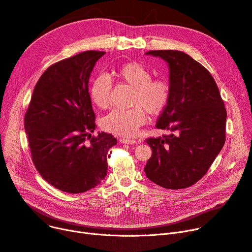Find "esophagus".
I'll use <instances>...</instances> for the list:
<instances>
[{"instance_id":"esophagus-1","label":"esophagus","mask_w":252,"mask_h":252,"mask_svg":"<svg viewBox=\"0 0 252 252\" xmlns=\"http://www.w3.org/2000/svg\"><path fill=\"white\" fill-rule=\"evenodd\" d=\"M119 142H121L122 144H129V145H131V144H135V143H136V141H135V140H131V139H126V138H121V139H119Z\"/></svg>"}]
</instances>
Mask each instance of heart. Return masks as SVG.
<instances>
[{"label":"heart","mask_w":252,"mask_h":252,"mask_svg":"<svg viewBox=\"0 0 252 252\" xmlns=\"http://www.w3.org/2000/svg\"><path fill=\"white\" fill-rule=\"evenodd\" d=\"M119 81L134 88L131 104L136 105L127 110L115 109L102 119V127L116 136L130 138L136 135L144 123L145 111L158 115L165 110L170 101V87L164 79H152L151 71L139 62H127L114 71ZM110 79L100 74L90 85L91 100L99 108L107 107L111 94Z\"/></svg>","instance_id":"b5f03b06"}]
</instances>
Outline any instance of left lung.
Here are the masks:
<instances>
[{"instance_id":"8db88e82","label":"left lung","mask_w":252,"mask_h":252,"mask_svg":"<svg viewBox=\"0 0 252 252\" xmlns=\"http://www.w3.org/2000/svg\"><path fill=\"white\" fill-rule=\"evenodd\" d=\"M146 55L168 65L170 101L156 127L171 133L146 140L152 155L145 174L165 189L188 188L206 174L223 147L227 111L214 77L186 53L157 50Z\"/></svg>"}]
</instances>
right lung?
<instances>
[{
	"mask_svg": "<svg viewBox=\"0 0 252 252\" xmlns=\"http://www.w3.org/2000/svg\"><path fill=\"white\" fill-rule=\"evenodd\" d=\"M104 54L86 51L51 65L24 116L35 168L63 192L84 193L99 185L107 174L108 151L117 143L111 134L91 135L96 125L88 84Z\"/></svg>",
	"mask_w": 252,
	"mask_h": 252,
	"instance_id": "add662e5",
	"label": "right lung"
}]
</instances>
